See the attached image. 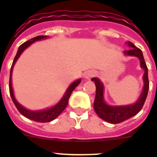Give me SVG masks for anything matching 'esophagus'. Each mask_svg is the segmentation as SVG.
<instances>
[{
	"instance_id": "obj_1",
	"label": "esophagus",
	"mask_w": 157,
	"mask_h": 157,
	"mask_svg": "<svg viewBox=\"0 0 157 157\" xmlns=\"http://www.w3.org/2000/svg\"><path fill=\"white\" fill-rule=\"evenodd\" d=\"M95 75H96V72H95V71H88L86 72H85L84 76L86 79H90Z\"/></svg>"
}]
</instances>
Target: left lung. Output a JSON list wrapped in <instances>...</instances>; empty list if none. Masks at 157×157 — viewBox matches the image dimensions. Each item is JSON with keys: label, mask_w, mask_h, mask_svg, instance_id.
<instances>
[{"label": "left lung", "mask_w": 157, "mask_h": 157, "mask_svg": "<svg viewBox=\"0 0 157 157\" xmlns=\"http://www.w3.org/2000/svg\"><path fill=\"white\" fill-rule=\"evenodd\" d=\"M131 49L124 52V55L129 56H136L140 60V67L144 70L143 75V88L142 92L136 101L131 105H111L107 104L104 99V85L99 79L93 77L91 81H94L96 85V91L95 101H94V110L97 116L109 123L117 124L134 117L141 110L145 101L147 99V93L149 90V81H148V70L147 64L144 60L142 52L135 46L131 41L126 42Z\"/></svg>", "instance_id": "8db88e82"}]
</instances>
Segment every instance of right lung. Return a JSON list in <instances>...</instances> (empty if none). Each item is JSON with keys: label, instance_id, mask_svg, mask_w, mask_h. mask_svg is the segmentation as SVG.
Wrapping results in <instances>:
<instances>
[{"label": "right lung", "instance_id": "1", "mask_svg": "<svg viewBox=\"0 0 157 157\" xmlns=\"http://www.w3.org/2000/svg\"><path fill=\"white\" fill-rule=\"evenodd\" d=\"M48 36H36L34 38H32L31 40H29L28 41L26 42H24L22 45H21L18 48V51H17V53L16 56H15V59H14L13 63H12V66H11V68H10V82H9V90H10V95L11 99L13 101L14 104L16 105V107L17 108V110L20 111L21 114H22L24 117H25L28 119H31L32 121H37V122H48V121H52L54 119H56V117H58V116L61 114V112L65 110V108L67 107V104H68V101H69L70 96H71V94L72 93V91L75 90V88L78 86L81 82H82V79H78L76 80L74 82H72L71 84L70 85L68 88L66 90V92L62 96L59 101L54 105L52 107L46 108V109H44V110H40V111H31V110H29V109H26L23 105H21L20 104L19 102L17 101L16 97H15V95H14L13 91V87H12V82H11V76H12V71H13V67L15 66V64L17 62V61L18 60V58L20 57V56L22 54V52L25 51L27 47L31 46L32 43L36 42V41H38V40H44V39H46Z\"/></svg>", "mask_w": 157, "mask_h": 157}]
</instances>
